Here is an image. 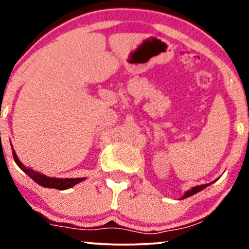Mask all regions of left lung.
I'll use <instances>...</instances> for the list:
<instances>
[{
  "label": "left lung",
  "instance_id": "1",
  "mask_svg": "<svg viewBox=\"0 0 249 249\" xmlns=\"http://www.w3.org/2000/svg\"><path fill=\"white\" fill-rule=\"evenodd\" d=\"M208 185H211V184H205V185H200V186L192 187L190 191H187V192L185 193L184 196H181V199H186V198H188V196H193V194L200 192V191H201V190H204V188H206V187L208 186Z\"/></svg>",
  "mask_w": 249,
  "mask_h": 249
}]
</instances>
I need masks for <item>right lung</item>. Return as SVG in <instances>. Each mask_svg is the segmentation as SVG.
I'll list each match as a JSON object with an SVG mask.
<instances>
[{"label": "right lung", "mask_w": 249, "mask_h": 249, "mask_svg": "<svg viewBox=\"0 0 249 249\" xmlns=\"http://www.w3.org/2000/svg\"><path fill=\"white\" fill-rule=\"evenodd\" d=\"M13 157H14V160H15L16 164L18 165V167L21 168L24 173H27L28 176L34 180V181H36L37 184L41 185L43 187L56 188V190H68V188H71L72 186H75V185L78 184V182L85 180V178H67V179L50 178V177H47L44 176V174L36 172V171L31 170L29 167H25L24 165L18 160V157L16 156V152L14 151V148H13Z\"/></svg>", "instance_id": "add662e5"}]
</instances>
